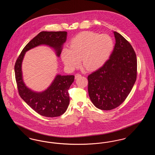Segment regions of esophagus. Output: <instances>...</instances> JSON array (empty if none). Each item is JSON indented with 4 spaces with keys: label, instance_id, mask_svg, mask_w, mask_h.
<instances>
[{
    "label": "esophagus",
    "instance_id": "esophagus-1",
    "mask_svg": "<svg viewBox=\"0 0 155 155\" xmlns=\"http://www.w3.org/2000/svg\"><path fill=\"white\" fill-rule=\"evenodd\" d=\"M81 74L77 73V74H76L75 75V79H77V78H78V77H81Z\"/></svg>",
    "mask_w": 155,
    "mask_h": 155
}]
</instances>
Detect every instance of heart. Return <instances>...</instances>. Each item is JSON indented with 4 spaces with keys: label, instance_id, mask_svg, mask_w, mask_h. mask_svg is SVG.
<instances>
[{
    "label": "heart",
    "instance_id": "heart-1",
    "mask_svg": "<svg viewBox=\"0 0 155 155\" xmlns=\"http://www.w3.org/2000/svg\"><path fill=\"white\" fill-rule=\"evenodd\" d=\"M114 42L107 34L84 31L73 38L70 48L64 47L61 58L65 66L73 70L80 64L88 71H94L103 66L113 50Z\"/></svg>",
    "mask_w": 155,
    "mask_h": 155
}]
</instances>
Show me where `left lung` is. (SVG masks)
I'll list each match as a JSON object with an SVG mask.
<instances>
[{"instance_id": "8db88e82", "label": "left lung", "mask_w": 155, "mask_h": 155, "mask_svg": "<svg viewBox=\"0 0 155 155\" xmlns=\"http://www.w3.org/2000/svg\"><path fill=\"white\" fill-rule=\"evenodd\" d=\"M116 44L110 58L89 75V96L95 106L110 110L119 106L130 93L137 79L135 52L120 34L113 32Z\"/></svg>"}]
</instances>
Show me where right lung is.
<instances>
[{
    "instance_id": "add662e5",
    "label": "right lung",
    "mask_w": 155,
    "mask_h": 155,
    "mask_svg": "<svg viewBox=\"0 0 155 155\" xmlns=\"http://www.w3.org/2000/svg\"><path fill=\"white\" fill-rule=\"evenodd\" d=\"M67 35L66 31L41 32L24 48L15 64V77L20 96L34 110L45 117H58L65 113L70 103L68 91L74 82V76L58 74L44 91L35 92L28 88L23 81L22 60L25 52L41 45L53 48L59 57Z\"/></svg>"
}]
</instances>
